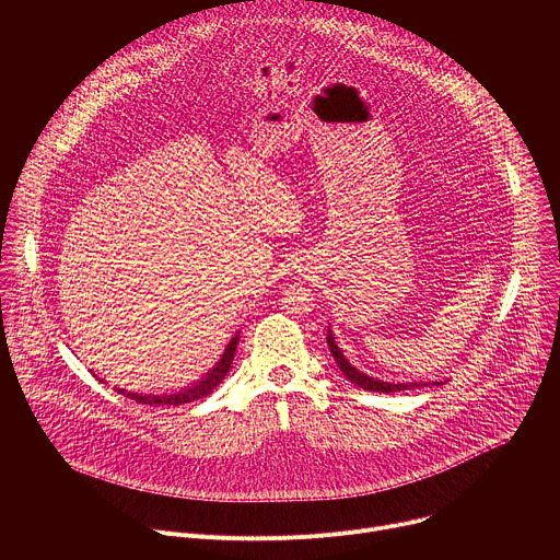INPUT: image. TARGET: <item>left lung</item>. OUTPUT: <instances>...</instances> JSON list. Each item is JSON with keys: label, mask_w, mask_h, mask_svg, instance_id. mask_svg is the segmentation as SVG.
<instances>
[{"label": "left lung", "mask_w": 560, "mask_h": 560, "mask_svg": "<svg viewBox=\"0 0 560 560\" xmlns=\"http://www.w3.org/2000/svg\"><path fill=\"white\" fill-rule=\"evenodd\" d=\"M328 346H330V352H332V357H335V361H337V365H339V370L352 381V383H357L359 387H363V389H370V392H383V394H387V392H404V389H415V387H428V385H441L443 381H432V383H425V381H415V383H387V381H378V378H372V376H368V374H363V372H359L346 357H343V352L339 350V346H337V341H335V335L328 330Z\"/></svg>", "instance_id": "obj_1"}]
</instances>
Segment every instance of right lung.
Instances as JSON below:
<instances>
[{"instance_id":"1","label":"right lung","mask_w":560,"mask_h":560,"mask_svg":"<svg viewBox=\"0 0 560 560\" xmlns=\"http://www.w3.org/2000/svg\"><path fill=\"white\" fill-rule=\"evenodd\" d=\"M236 343H238V337H234L232 341H230V346L225 348V352H223V357H221V361L217 363V368L203 378V381H199L197 385H192V387H188V389H184V392H179V394H164V396H154V394H135V392H126V389H117L119 394H126L128 398H135L137 404H141V406H184V404H192V401H199V398H203V396H208L223 378H225V374H228V370H230V365H232V359H234V350H236Z\"/></svg>"}]
</instances>
